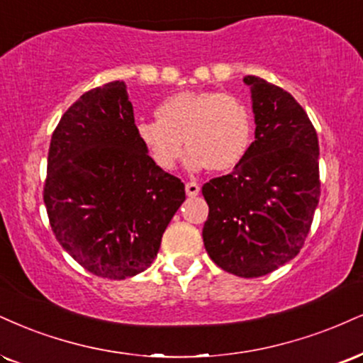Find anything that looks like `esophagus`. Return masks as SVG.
I'll return each mask as SVG.
<instances>
[{
  "label": "esophagus",
  "mask_w": 363,
  "mask_h": 363,
  "mask_svg": "<svg viewBox=\"0 0 363 363\" xmlns=\"http://www.w3.org/2000/svg\"><path fill=\"white\" fill-rule=\"evenodd\" d=\"M186 194L189 196V198H194V196L199 194V184H196V182H187L186 184Z\"/></svg>",
  "instance_id": "esophagus-1"
}]
</instances>
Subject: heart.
<instances>
[{"label": "heart", "instance_id": "1", "mask_svg": "<svg viewBox=\"0 0 363 363\" xmlns=\"http://www.w3.org/2000/svg\"><path fill=\"white\" fill-rule=\"evenodd\" d=\"M157 120L137 123V138L157 167L170 170L187 148L186 167L226 172L245 159L253 140V115L240 96L220 91H181L165 98Z\"/></svg>", "mask_w": 363, "mask_h": 363}]
</instances>
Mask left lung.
<instances>
[{
	"label": "left lung",
	"instance_id": "1",
	"mask_svg": "<svg viewBox=\"0 0 363 363\" xmlns=\"http://www.w3.org/2000/svg\"><path fill=\"white\" fill-rule=\"evenodd\" d=\"M255 140L233 172L206 182L208 255L238 277H260L298 255L320 201V145L306 111L282 87L255 76Z\"/></svg>",
	"mask_w": 363,
	"mask_h": 363
}]
</instances>
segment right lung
Instances as JSON below:
<instances>
[{"label": "right lung", "instance_id": "add662e5", "mask_svg": "<svg viewBox=\"0 0 363 363\" xmlns=\"http://www.w3.org/2000/svg\"><path fill=\"white\" fill-rule=\"evenodd\" d=\"M126 84L87 91L52 133L43 203L55 238L98 277L150 267L184 203L181 179L157 167L137 138Z\"/></svg>", "mask_w": 363, "mask_h": 363}]
</instances>
